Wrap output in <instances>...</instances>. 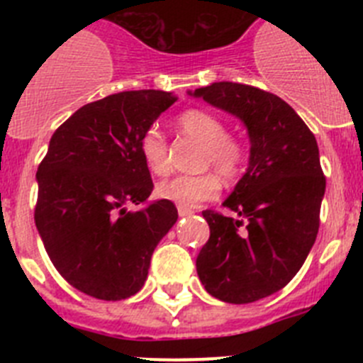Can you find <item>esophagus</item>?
I'll return each mask as SVG.
<instances>
[{"label": "esophagus", "mask_w": 363, "mask_h": 363, "mask_svg": "<svg viewBox=\"0 0 363 363\" xmlns=\"http://www.w3.org/2000/svg\"><path fill=\"white\" fill-rule=\"evenodd\" d=\"M178 214H179V216H189V214H192V209H189V207H184V205H179Z\"/></svg>", "instance_id": "esophagus-1"}]
</instances>
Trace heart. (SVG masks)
Returning <instances> with one entry per match:
<instances>
[{
    "instance_id": "b5f03b06",
    "label": "heart",
    "mask_w": 363,
    "mask_h": 363,
    "mask_svg": "<svg viewBox=\"0 0 363 363\" xmlns=\"http://www.w3.org/2000/svg\"><path fill=\"white\" fill-rule=\"evenodd\" d=\"M178 129L187 136L203 143L200 167H214L220 176L233 182L242 174L247 152L240 140L227 134L225 121L203 108H189L178 116ZM140 154L152 174H167L171 169L167 140L156 127H150L140 138ZM158 196L172 203L194 207L201 201L213 200L220 192V178L216 172L179 174L160 182Z\"/></svg>"
}]
</instances>
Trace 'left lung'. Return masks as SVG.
<instances>
[{"instance_id":"left-lung-1","label":"left lung","mask_w":363,"mask_h":363,"mask_svg":"<svg viewBox=\"0 0 363 363\" xmlns=\"http://www.w3.org/2000/svg\"><path fill=\"white\" fill-rule=\"evenodd\" d=\"M194 98L245 125L249 165L223 207L203 211L211 236L196 258L205 291L227 303H251L284 289L306 262L320 227L325 178L316 138L294 108L242 83L201 86Z\"/></svg>"}]
</instances>
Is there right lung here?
<instances>
[{
    "label": "right lung",
    "instance_id": "right-lung-1",
    "mask_svg": "<svg viewBox=\"0 0 363 363\" xmlns=\"http://www.w3.org/2000/svg\"><path fill=\"white\" fill-rule=\"evenodd\" d=\"M174 101L172 92H118L83 105L50 138L36 172L34 221L56 271L89 296L136 294L154 249L178 220L169 200L125 207L152 192L140 138Z\"/></svg>",
    "mask_w": 363,
    "mask_h": 363
}]
</instances>
